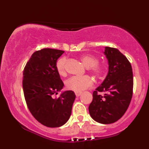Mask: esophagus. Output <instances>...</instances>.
I'll use <instances>...</instances> for the list:
<instances>
[{
    "label": "esophagus",
    "instance_id": "esophagus-1",
    "mask_svg": "<svg viewBox=\"0 0 149 149\" xmlns=\"http://www.w3.org/2000/svg\"><path fill=\"white\" fill-rule=\"evenodd\" d=\"M82 92H75V95H76V97H79L80 95H81Z\"/></svg>",
    "mask_w": 149,
    "mask_h": 149
}]
</instances>
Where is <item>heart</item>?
Returning <instances> with one entry per match:
<instances>
[{"label":"heart","instance_id":"b5f03b06","mask_svg":"<svg viewBox=\"0 0 149 149\" xmlns=\"http://www.w3.org/2000/svg\"><path fill=\"white\" fill-rule=\"evenodd\" d=\"M81 60L94 76L98 78L104 76L107 72L105 65L99 64L98 58L92 54H84L81 57ZM67 59L66 57L59 58L56 63V69L61 76L66 75V65ZM93 85V80L90 76L85 75L83 76H72L65 82L66 88L74 92H81L90 88Z\"/></svg>","mask_w":149,"mask_h":149}]
</instances>
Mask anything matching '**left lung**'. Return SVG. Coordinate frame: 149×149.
I'll return each instance as SVG.
<instances>
[{"label":"left lung","mask_w":149,"mask_h":149,"mask_svg":"<svg viewBox=\"0 0 149 149\" xmlns=\"http://www.w3.org/2000/svg\"><path fill=\"white\" fill-rule=\"evenodd\" d=\"M109 73L101 85L93 92L89 113L97 122L110 124L124 115L133 94V73L130 62L118 49L106 47ZM99 92H104L101 95Z\"/></svg>","instance_id":"8db88e82"}]
</instances>
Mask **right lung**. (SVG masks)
<instances>
[{"label": "right lung", "instance_id": "right-lung-1", "mask_svg": "<svg viewBox=\"0 0 149 149\" xmlns=\"http://www.w3.org/2000/svg\"><path fill=\"white\" fill-rule=\"evenodd\" d=\"M64 51L43 48L33 53L23 71L24 95L29 110L40 123L58 127L66 123L71 114L76 95L71 90L54 98L64 87L56 63Z\"/></svg>", "mask_w": 149, "mask_h": 149}]
</instances>
